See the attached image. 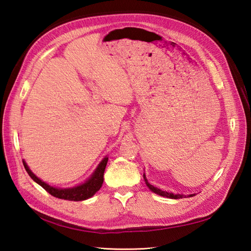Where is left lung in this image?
Wrapping results in <instances>:
<instances>
[{
	"label": "left lung",
	"mask_w": 251,
	"mask_h": 251,
	"mask_svg": "<svg viewBox=\"0 0 251 251\" xmlns=\"http://www.w3.org/2000/svg\"><path fill=\"white\" fill-rule=\"evenodd\" d=\"M144 179H145V181H146V185L148 186V188L150 189V190L152 191V192H154V193H156V194H158V195H160V196H164V198H168V199H174V200H176V199H182V198H186V195H182V194H174V193H172V192H167V191H162V190H160V189H158V188H156V187H154V186H152L150 182L148 181V179H147V177H146V174L144 173ZM195 194H189V195H187L188 198H192V196H194Z\"/></svg>",
	"instance_id": "8db88e82"
}]
</instances>
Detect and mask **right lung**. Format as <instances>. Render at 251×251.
<instances>
[{"instance_id": "1", "label": "right lung", "mask_w": 251, "mask_h": 251, "mask_svg": "<svg viewBox=\"0 0 251 251\" xmlns=\"http://www.w3.org/2000/svg\"><path fill=\"white\" fill-rule=\"evenodd\" d=\"M107 160H109V157L105 156L102 160L100 161V164L97 166L96 169H95V171L89 178H87L84 182H82V184H79L75 187H71V188H58V187L50 186L47 184V182L43 181L41 178H39L38 176L30 170L29 167L27 166L25 161H23V165L25 167V170L31 177V179L33 181H36L37 184L41 186L43 189H45V190L50 195L61 200L80 201H84L92 198L95 193L99 191V189L103 184V173L105 170Z\"/></svg>"}]
</instances>
